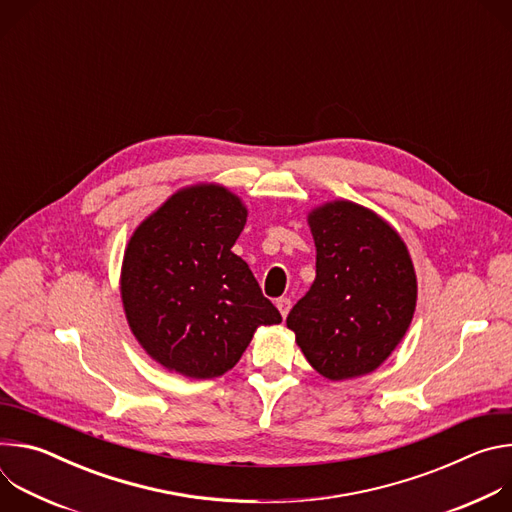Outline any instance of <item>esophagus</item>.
I'll return each mask as SVG.
<instances>
[{"label": "esophagus", "instance_id": "1", "mask_svg": "<svg viewBox=\"0 0 512 512\" xmlns=\"http://www.w3.org/2000/svg\"><path fill=\"white\" fill-rule=\"evenodd\" d=\"M275 306H277L279 314L285 318V316L289 314V310H291V300H289V298H279V300L275 302Z\"/></svg>", "mask_w": 512, "mask_h": 512}]
</instances>
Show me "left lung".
Wrapping results in <instances>:
<instances>
[{
  "instance_id": "left-lung-1",
  "label": "left lung",
  "mask_w": 512,
  "mask_h": 512,
  "mask_svg": "<svg viewBox=\"0 0 512 512\" xmlns=\"http://www.w3.org/2000/svg\"><path fill=\"white\" fill-rule=\"evenodd\" d=\"M316 279L285 324L328 381L377 371L403 340L417 275L401 235L375 210L330 200L308 214Z\"/></svg>"
}]
</instances>
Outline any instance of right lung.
Returning <instances> with one entry per match:
<instances>
[{
  "mask_svg": "<svg viewBox=\"0 0 512 512\" xmlns=\"http://www.w3.org/2000/svg\"><path fill=\"white\" fill-rule=\"evenodd\" d=\"M247 223L221 184L174 192L133 231L121 265L127 324L164 369L188 379L231 371L259 326L281 322L249 265L231 249Z\"/></svg>",
  "mask_w": 512,
  "mask_h": 512,
  "instance_id": "1",
  "label": "right lung"
}]
</instances>
